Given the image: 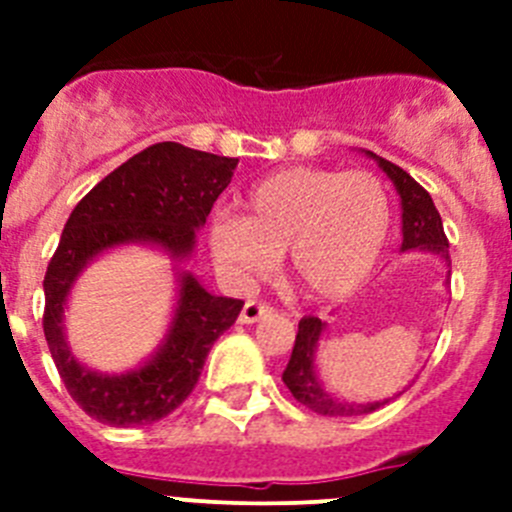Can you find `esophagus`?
I'll use <instances>...</instances> for the list:
<instances>
[{
	"mask_svg": "<svg viewBox=\"0 0 512 512\" xmlns=\"http://www.w3.org/2000/svg\"><path fill=\"white\" fill-rule=\"evenodd\" d=\"M271 312V307L266 305V302H259V300H248L246 305H243V310H241V315H238V320H241V323H259L261 318H264V315H269Z\"/></svg>",
	"mask_w": 512,
	"mask_h": 512,
	"instance_id": "34e87169",
	"label": "esophagus"
}]
</instances>
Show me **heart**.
<instances>
[{"label": "heart", "instance_id": "obj_1", "mask_svg": "<svg viewBox=\"0 0 512 512\" xmlns=\"http://www.w3.org/2000/svg\"><path fill=\"white\" fill-rule=\"evenodd\" d=\"M246 217L220 212L210 251L233 284L266 277L287 253L310 300H343L366 282L390 233V197L372 171L292 166L246 194Z\"/></svg>", "mask_w": 512, "mask_h": 512}]
</instances>
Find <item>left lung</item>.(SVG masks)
Returning <instances> with one entry per match:
<instances>
[{"mask_svg":"<svg viewBox=\"0 0 512 512\" xmlns=\"http://www.w3.org/2000/svg\"><path fill=\"white\" fill-rule=\"evenodd\" d=\"M366 156H372L379 164V169L390 176V182L395 184L397 194H400L402 205V248L400 251H431L438 253L446 266H451L449 261V241H446V233H443L441 215H438L436 205H433L431 194L425 192L408 171H402L400 166H395L387 158L377 156V153L366 151ZM328 325L320 318H307L300 320V330H297L295 348H292V356H289V364L284 369L282 379L287 384V390L292 392L300 405L310 408L312 413L318 415H330V418H338V415H366L379 410L382 405L392 400H377V402H348L336 397L333 392L325 387V382L320 379L318 366H315V354H318V346L323 341V333Z\"/></svg>","mask_w":512,"mask_h":512,"instance_id":"1","label":"left lung"}]
</instances>
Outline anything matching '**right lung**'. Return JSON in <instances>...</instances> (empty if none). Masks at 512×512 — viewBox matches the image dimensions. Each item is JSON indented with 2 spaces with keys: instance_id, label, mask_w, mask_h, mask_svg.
Listing matches in <instances>:
<instances>
[{
  "instance_id": "1",
  "label": "right lung",
  "mask_w": 512,
  "mask_h": 512,
  "mask_svg": "<svg viewBox=\"0 0 512 512\" xmlns=\"http://www.w3.org/2000/svg\"><path fill=\"white\" fill-rule=\"evenodd\" d=\"M238 158L156 143L107 174L74 207L43 279V333L56 369L76 405L115 428L148 425L174 413L200 379L212 343L235 323L243 302L207 292L182 261L194 253L197 230L230 184ZM120 245L161 247L175 261V318L165 341L130 373L104 375L73 356L62 310L70 287L99 252Z\"/></svg>"
}]
</instances>
